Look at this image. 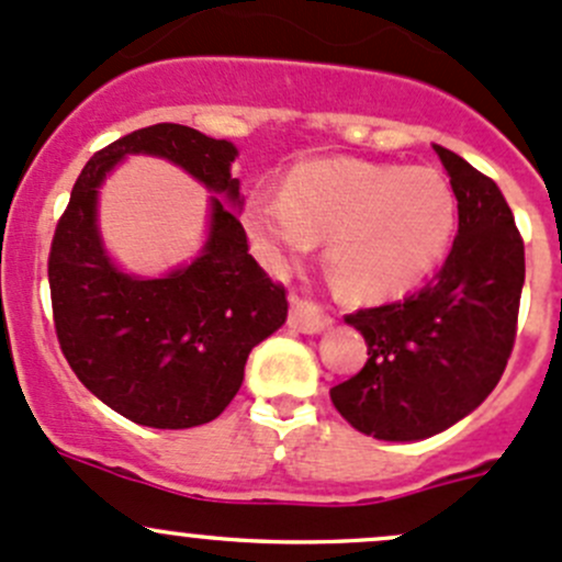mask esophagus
I'll list each match as a JSON object with an SVG mask.
<instances>
[{"label":"esophagus","instance_id":"34e87169","mask_svg":"<svg viewBox=\"0 0 562 562\" xmlns=\"http://www.w3.org/2000/svg\"><path fill=\"white\" fill-rule=\"evenodd\" d=\"M288 326H291L293 331L317 334V331H323V328L331 326V317L323 313V310H317L315 304H307V302H299V299H293L291 315H288Z\"/></svg>","mask_w":562,"mask_h":562}]
</instances>
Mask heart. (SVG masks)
Listing matches in <instances>:
<instances>
[{"label":"heart","instance_id":"heart-1","mask_svg":"<svg viewBox=\"0 0 562 562\" xmlns=\"http://www.w3.org/2000/svg\"><path fill=\"white\" fill-rule=\"evenodd\" d=\"M241 223L271 271H285L326 239V269L339 293L386 302L440 263L457 228V195L435 168L310 160L288 173L285 190L255 187Z\"/></svg>","mask_w":562,"mask_h":562}]
</instances>
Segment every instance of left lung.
I'll return each instance as SVG.
<instances>
[{
    "label": "left lung",
    "instance_id": "left-lung-1",
    "mask_svg": "<svg viewBox=\"0 0 562 562\" xmlns=\"http://www.w3.org/2000/svg\"><path fill=\"white\" fill-rule=\"evenodd\" d=\"M459 228L435 280L402 302L359 310L367 364L331 389L345 422L378 440H424L473 413L497 386L517 337L525 245L495 181L435 144Z\"/></svg>",
    "mask_w": 562,
    "mask_h": 562
}]
</instances>
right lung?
<instances>
[{
  "label": "right lung",
  "mask_w": 562,
  "mask_h": 562,
  "mask_svg": "<svg viewBox=\"0 0 562 562\" xmlns=\"http://www.w3.org/2000/svg\"><path fill=\"white\" fill-rule=\"evenodd\" d=\"M127 154L171 159L207 189L210 236L192 265L166 278H133L106 258L97 190ZM231 140L184 124H151L100 149L83 166L48 255L56 339L78 381L124 418L155 429L214 422L245 381L249 350L285 323V288L247 252L228 209L241 206Z\"/></svg>",
  "instance_id": "right-lung-1"
}]
</instances>
